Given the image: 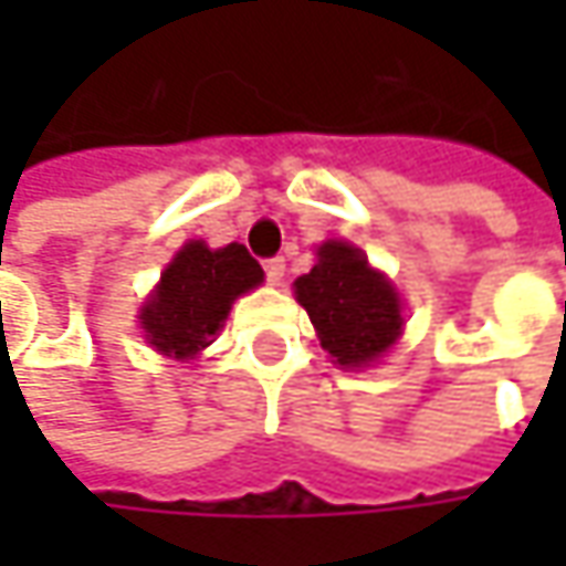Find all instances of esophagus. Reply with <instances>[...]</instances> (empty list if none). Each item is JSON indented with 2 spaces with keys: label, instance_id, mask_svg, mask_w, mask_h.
<instances>
[{
  "label": "esophagus",
  "instance_id": "obj_1",
  "mask_svg": "<svg viewBox=\"0 0 566 566\" xmlns=\"http://www.w3.org/2000/svg\"><path fill=\"white\" fill-rule=\"evenodd\" d=\"M283 271H286V261H283L280 254L264 261V273H268V280H271V283H280V280H283Z\"/></svg>",
  "mask_w": 566,
  "mask_h": 566
}]
</instances>
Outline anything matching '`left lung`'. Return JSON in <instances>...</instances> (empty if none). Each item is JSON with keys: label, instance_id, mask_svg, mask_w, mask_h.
I'll list each match as a JSON object with an SVG mask.
<instances>
[{"label": "left lung", "instance_id": "8db88e82", "mask_svg": "<svg viewBox=\"0 0 566 566\" xmlns=\"http://www.w3.org/2000/svg\"><path fill=\"white\" fill-rule=\"evenodd\" d=\"M295 298L317 327L321 346L343 368H361L400 337V295L346 242H324L317 264L295 280Z\"/></svg>", "mask_w": 566, "mask_h": 566}]
</instances>
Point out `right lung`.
<instances>
[{"mask_svg": "<svg viewBox=\"0 0 566 566\" xmlns=\"http://www.w3.org/2000/svg\"><path fill=\"white\" fill-rule=\"evenodd\" d=\"M261 280L264 271L245 245L232 242L210 251L205 242H188L142 308L147 343L172 359L201 353L223 327L232 298L254 290Z\"/></svg>", "mask_w": 566, "mask_h": 566, "instance_id": "obj_1", "label": "right lung"}]
</instances>
